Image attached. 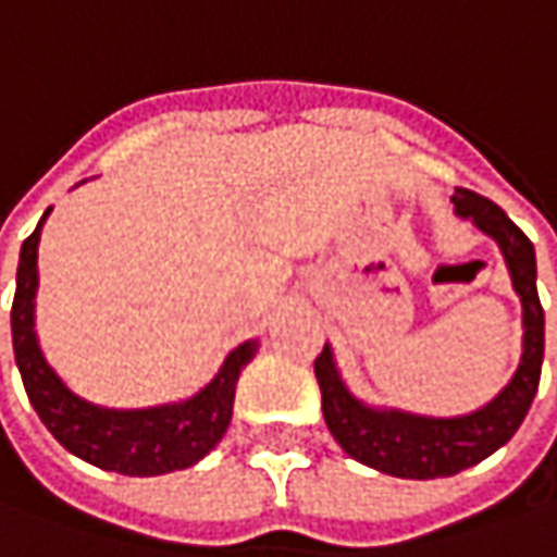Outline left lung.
Masks as SVG:
<instances>
[{"label": "left lung", "mask_w": 557, "mask_h": 557, "mask_svg": "<svg viewBox=\"0 0 557 557\" xmlns=\"http://www.w3.org/2000/svg\"><path fill=\"white\" fill-rule=\"evenodd\" d=\"M456 215L471 219L484 234L499 243L506 256L511 286L524 305V355L521 367L511 375L503 394L471 416L456 419H429L400 410H373L360 404L338 379L330 345L314 360V375L323 394V419L338 441V447L351 459L385 471L394 478H450L456 471L478 466L506 444L518 425L524 422L533 394L540 388L543 373V348H546V317L536 296V256L528 234L508 219L506 212L487 197L459 187L456 190Z\"/></svg>", "instance_id": "1"}]
</instances>
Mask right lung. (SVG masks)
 <instances>
[{
	"label": "right lung",
	"instance_id": "add662e5",
	"mask_svg": "<svg viewBox=\"0 0 557 557\" xmlns=\"http://www.w3.org/2000/svg\"><path fill=\"white\" fill-rule=\"evenodd\" d=\"M39 231H42V221L21 246L17 289L11 301L14 360H17L33 410L39 412V419L58 437V444H64L73 456L104 471L150 478V474H169V471L200 462L231 425L237 379L243 367L256 355V342H243L240 348H234L224 360L221 373L184 404L150 407V410H104V407L88 404L54 375L33 333Z\"/></svg>",
	"mask_w": 557,
	"mask_h": 557
}]
</instances>
